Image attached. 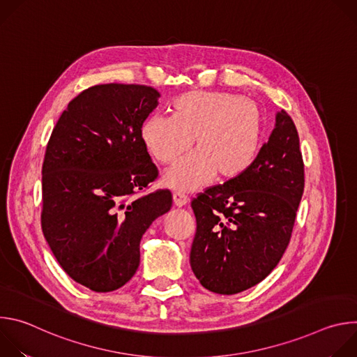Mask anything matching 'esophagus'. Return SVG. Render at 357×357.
<instances>
[{"mask_svg": "<svg viewBox=\"0 0 357 357\" xmlns=\"http://www.w3.org/2000/svg\"><path fill=\"white\" fill-rule=\"evenodd\" d=\"M188 203V196L183 193V192H175L174 193V205L181 208V206H185Z\"/></svg>", "mask_w": 357, "mask_h": 357, "instance_id": "esophagus-1", "label": "esophagus"}]
</instances>
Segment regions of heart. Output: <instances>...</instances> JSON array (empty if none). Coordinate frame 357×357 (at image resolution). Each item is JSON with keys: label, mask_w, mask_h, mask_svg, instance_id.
<instances>
[{"label": "heart", "mask_w": 357, "mask_h": 357, "mask_svg": "<svg viewBox=\"0 0 357 357\" xmlns=\"http://www.w3.org/2000/svg\"><path fill=\"white\" fill-rule=\"evenodd\" d=\"M264 121L256 103L218 91H192L174 101V116L154 114L141 128L148 154L164 165L175 164L190 149L196 152L165 174L178 192L208 185L216 175L230 181L245 174L257 160Z\"/></svg>", "instance_id": "b5f03b06"}]
</instances>
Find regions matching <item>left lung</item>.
<instances>
[{
  "mask_svg": "<svg viewBox=\"0 0 357 357\" xmlns=\"http://www.w3.org/2000/svg\"><path fill=\"white\" fill-rule=\"evenodd\" d=\"M252 167L192 199L190 267L206 289L233 295L261 282L285 252L305 186L299 137L285 110Z\"/></svg>",
  "mask_w": 357,
  "mask_h": 357,
  "instance_id": "1",
  "label": "left lung"
}]
</instances>
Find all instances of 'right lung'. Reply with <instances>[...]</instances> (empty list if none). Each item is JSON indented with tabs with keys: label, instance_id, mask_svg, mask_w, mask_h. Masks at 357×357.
Instances as JSON below:
<instances>
[{
	"label": "right lung",
	"instance_id": "add662e5",
	"mask_svg": "<svg viewBox=\"0 0 357 357\" xmlns=\"http://www.w3.org/2000/svg\"><path fill=\"white\" fill-rule=\"evenodd\" d=\"M160 93L109 83L79 93L59 117L42 164L43 236L61 267L96 292L123 287L139 266V241L172 208L141 138Z\"/></svg>",
	"mask_w": 357,
	"mask_h": 357
}]
</instances>
